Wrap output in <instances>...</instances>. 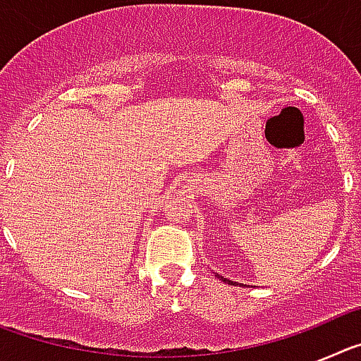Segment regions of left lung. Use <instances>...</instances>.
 Returning a JSON list of instances; mask_svg holds the SVG:
<instances>
[{
    "mask_svg": "<svg viewBox=\"0 0 361 361\" xmlns=\"http://www.w3.org/2000/svg\"><path fill=\"white\" fill-rule=\"evenodd\" d=\"M216 276H219V275H216ZM219 279H220V280H222V282H226V283H233V282H231V280L224 279V276H219Z\"/></svg>",
    "mask_w": 361,
    "mask_h": 361,
    "instance_id": "obj_1",
    "label": "left lung"
}]
</instances>
